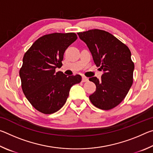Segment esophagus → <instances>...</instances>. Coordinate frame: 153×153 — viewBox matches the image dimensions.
<instances>
[{"label": "esophagus", "mask_w": 153, "mask_h": 153, "mask_svg": "<svg viewBox=\"0 0 153 153\" xmlns=\"http://www.w3.org/2000/svg\"><path fill=\"white\" fill-rule=\"evenodd\" d=\"M82 82H88V77H86V76H82Z\"/></svg>", "instance_id": "1"}]
</instances>
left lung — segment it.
<instances>
[{
	"instance_id": "1",
	"label": "left lung",
	"mask_w": 153,
	"mask_h": 153,
	"mask_svg": "<svg viewBox=\"0 0 153 153\" xmlns=\"http://www.w3.org/2000/svg\"><path fill=\"white\" fill-rule=\"evenodd\" d=\"M77 35L86 44L96 65L103 71L101 79L97 77L89 78L97 87L90 95V101L100 109H111L125 98L133 84L134 64L131 52L126 45L104 30H90Z\"/></svg>"
}]
</instances>
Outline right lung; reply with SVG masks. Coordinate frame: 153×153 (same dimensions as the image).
I'll return each instance as SVG.
<instances>
[{
    "label": "right lung",
    "mask_w": 153,
    "mask_h": 153,
    "mask_svg": "<svg viewBox=\"0 0 153 153\" xmlns=\"http://www.w3.org/2000/svg\"><path fill=\"white\" fill-rule=\"evenodd\" d=\"M75 33H53L38 38L25 53L19 70L25 97L45 114L58 111L66 102L72 86L82 81L79 75L55 71L62 66L65 51L77 40Z\"/></svg>",
    "instance_id": "add662e5"
}]
</instances>
